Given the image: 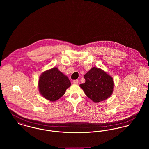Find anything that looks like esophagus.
Listing matches in <instances>:
<instances>
[{
	"label": "esophagus",
	"mask_w": 149,
	"mask_h": 149,
	"mask_svg": "<svg viewBox=\"0 0 149 149\" xmlns=\"http://www.w3.org/2000/svg\"><path fill=\"white\" fill-rule=\"evenodd\" d=\"M72 83L74 84H78V83H79V81H78V80H74L72 81Z\"/></svg>",
	"instance_id": "1"
}]
</instances>
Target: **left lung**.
Segmentation results:
<instances>
[{
    "mask_svg": "<svg viewBox=\"0 0 149 149\" xmlns=\"http://www.w3.org/2000/svg\"><path fill=\"white\" fill-rule=\"evenodd\" d=\"M85 82L80 84L85 95L95 103L109 98L114 88L113 78L102 69L93 67L84 75Z\"/></svg>",
    "mask_w": 149,
    "mask_h": 149,
    "instance_id": "1",
    "label": "left lung"
}]
</instances>
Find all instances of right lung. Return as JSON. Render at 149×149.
Instances as JSON below:
<instances>
[{
	"label": "right lung",
	"instance_id": "right-lung-1",
	"mask_svg": "<svg viewBox=\"0 0 149 149\" xmlns=\"http://www.w3.org/2000/svg\"><path fill=\"white\" fill-rule=\"evenodd\" d=\"M71 83L66 75L57 68L44 71L38 81L39 92L43 97L51 102L64 95Z\"/></svg>",
	"mask_w": 149,
	"mask_h": 149
}]
</instances>
